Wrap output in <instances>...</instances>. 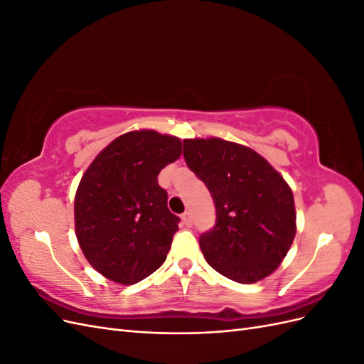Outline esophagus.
<instances>
[{
  "label": "esophagus",
  "instance_id": "34e87169",
  "mask_svg": "<svg viewBox=\"0 0 364 364\" xmlns=\"http://www.w3.org/2000/svg\"><path fill=\"white\" fill-rule=\"evenodd\" d=\"M181 218H182V222H183V225H185L186 228H190V226H191V223H193V222H191V215H190V213H183Z\"/></svg>",
  "mask_w": 364,
  "mask_h": 364
}]
</instances>
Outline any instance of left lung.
<instances>
[{"instance_id": "obj_1", "label": "left lung", "mask_w": 364, "mask_h": 364, "mask_svg": "<svg viewBox=\"0 0 364 364\" xmlns=\"http://www.w3.org/2000/svg\"><path fill=\"white\" fill-rule=\"evenodd\" d=\"M183 158L215 203V226L199 240L206 262L240 284L269 277L296 235L289 183L259 153L222 138L183 139Z\"/></svg>"}]
</instances>
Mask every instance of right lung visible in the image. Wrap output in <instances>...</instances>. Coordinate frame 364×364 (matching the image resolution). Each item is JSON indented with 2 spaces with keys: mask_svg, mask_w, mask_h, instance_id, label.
I'll list each match as a JSON object with an SVG mask.
<instances>
[{
  "mask_svg": "<svg viewBox=\"0 0 364 364\" xmlns=\"http://www.w3.org/2000/svg\"><path fill=\"white\" fill-rule=\"evenodd\" d=\"M182 142L156 130H132L106 146L82 176L74 200L75 237L105 278L132 285L158 270L179 229L159 171Z\"/></svg>",
  "mask_w": 364,
  "mask_h": 364,
  "instance_id": "obj_1",
  "label": "right lung"
}]
</instances>
